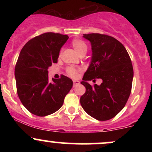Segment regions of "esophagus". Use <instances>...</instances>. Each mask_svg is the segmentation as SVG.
Masks as SVG:
<instances>
[{"instance_id": "esophagus-1", "label": "esophagus", "mask_w": 152, "mask_h": 152, "mask_svg": "<svg viewBox=\"0 0 152 152\" xmlns=\"http://www.w3.org/2000/svg\"><path fill=\"white\" fill-rule=\"evenodd\" d=\"M73 87H75V86L76 85H79V81H76V80H73Z\"/></svg>"}]
</instances>
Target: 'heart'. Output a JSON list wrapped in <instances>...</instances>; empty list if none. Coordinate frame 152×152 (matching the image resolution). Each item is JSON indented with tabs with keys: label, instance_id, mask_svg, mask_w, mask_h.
I'll return each instance as SVG.
<instances>
[{
	"label": "heart",
	"instance_id": "1",
	"mask_svg": "<svg viewBox=\"0 0 152 152\" xmlns=\"http://www.w3.org/2000/svg\"><path fill=\"white\" fill-rule=\"evenodd\" d=\"M71 45L72 47L73 48V49L75 50V51H76L80 56H85L86 53L87 52L88 48H87V44H86L84 41H82V39H73L71 42ZM79 71H80V69L76 68V67H67L66 70L67 74L72 78L77 77L78 75H79Z\"/></svg>",
	"mask_w": 152,
	"mask_h": 152
}]
</instances>
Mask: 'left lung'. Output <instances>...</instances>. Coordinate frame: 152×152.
<instances>
[{"label":"left lung","mask_w":152,"mask_h":152,"mask_svg":"<svg viewBox=\"0 0 152 152\" xmlns=\"http://www.w3.org/2000/svg\"><path fill=\"white\" fill-rule=\"evenodd\" d=\"M91 43L92 58L81 82L86 88L80 98L84 110L99 121H107L118 114L130 96L134 72L131 59L123 44L101 34H83ZM102 79L100 86L87 80Z\"/></svg>","instance_id":"1"}]
</instances>
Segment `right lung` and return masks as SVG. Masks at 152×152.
I'll list each match as a JSON object with an SVG mask.
<instances>
[{
	"label": "right lung",
	"instance_id": "1",
	"mask_svg": "<svg viewBox=\"0 0 152 152\" xmlns=\"http://www.w3.org/2000/svg\"><path fill=\"white\" fill-rule=\"evenodd\" d=\"M67 35L47 32L32 38L20 53L15 69L17 93L23 105L35 115H48L63 104L73 81L62 75L48 80V69L57 62Z\"/></svg>",
	"mask_w": 152,
	"mask_h": 152
}]
</instances>
